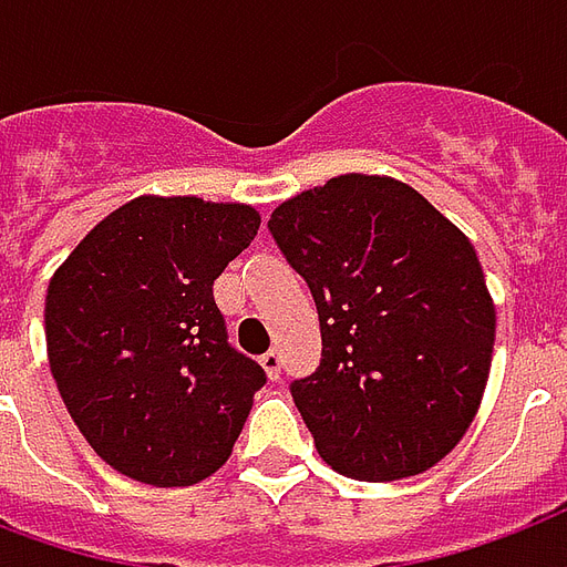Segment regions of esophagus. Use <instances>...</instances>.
<instances>
[{
	"label": "esophagus",
	"instance_id": "34e87169",
	"mask_svg": "<svg viewBox=\"0 0 567 567\" xmlns=\"http://www.w3.org/2000/svg\"><path fill=\"white\" fill-rule=\"evenodd\" d=\"M262 369H266L268 380H280V353L278 350H268V353H262Z\"/></svg>",
	"mask_w": 567,
	"mask_h": 567
}]
</instances>
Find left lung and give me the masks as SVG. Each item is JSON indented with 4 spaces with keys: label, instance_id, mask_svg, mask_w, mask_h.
Here are the masks:
<instances>
[{
    "label": "left lung",
    "instance_id": "obj_1",
    "mask_svg": "<svg viewBox=\"0 0 567 567\" xmlns=\"http://www.w3.org/2000/svg\"><path fill=\"white\" fill-rule=\"evenodd\" d=\"M311 287L323 359L289 392L338 474L402 481L456 447L481 408L495 305L474 244L395 177L338 175L271 210Z\"/></svg>",
    "mask_w": 567,
    "mask_h": 567
}]
</instances>
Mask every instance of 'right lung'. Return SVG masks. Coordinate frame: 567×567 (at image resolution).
I'll return each instance as SVG.
<instances>
[{
  "instance_id": "1",
  "label": "right lung",
  "mask_w": 567,
  "mask_h": 567,
  "mask_svg": "<svg viewBox=\"0 0 567 567\" xmlns=\"http://www.w3.org/2000/svg\"><path fill=\"white\" fill-rule=\"evenodd\" d=\"M256 229L250 205L138 196L53 271L56 390L86 444L132 481L193 486L233 456L266 371L229 344L214 280Z\"/></svg>"
}]
</instances>
